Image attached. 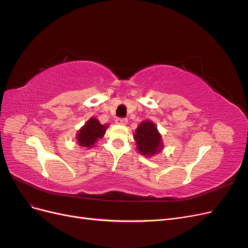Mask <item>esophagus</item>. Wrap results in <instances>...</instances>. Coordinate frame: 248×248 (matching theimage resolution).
I'll return each mask as SVG.
<instances>
[{
	"label": "esophagus",
	"instance_id": "obj_1",
	"mask_svg": "<svg viewBox=\"0 0 248 248\" xmlns=\"http://www.w3.org/2000/svg\"><path fill=\"white\" fill-rule=\"evenodd\" d=\"M127 122H128V120L126 118H117L116 119V123L119 125H126Z\"/></svg>",
	"mask_w": 248,
	"mask_h": 248
}]
</instances>
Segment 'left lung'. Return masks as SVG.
I'll return each mask as SVG.
<instances>
[{
  "instance_id": "8db88e82",
  "label": "left lung",
  "mask_w": 248,
  "mask_h": 248,
  "mask_svg": "<svg viewBox=\"0 0 248 248\" xmlns=\"http://www.w3.org/2000/svg\"><path fill=\"white\" fill-rule=\"evenodd\" d=\"M134 140H137L138 150L145 156L154 155L162 149V140L154 123L141 122L136 130Z\"/></svg>"
}]
</instances>
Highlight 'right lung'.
Returning a JSON list of instances; mask_svg holds the SVG:
<instances>
[{"label":"right lung","instance_id":"add662e5","mask_svg":"<svg viewBox=\"0 0 248 248\" xmlns=\"http://www.w3.org/2000/svg\"><path fill=\"white\" fill-rule=\"evenodd\" d=\"M108 126L101 125L98 120L91 118L78 133V145L85 148H91L98 139H101L106 133Z\"/></svg>","mask_w":248,"mask_h":248}]
</instances>
